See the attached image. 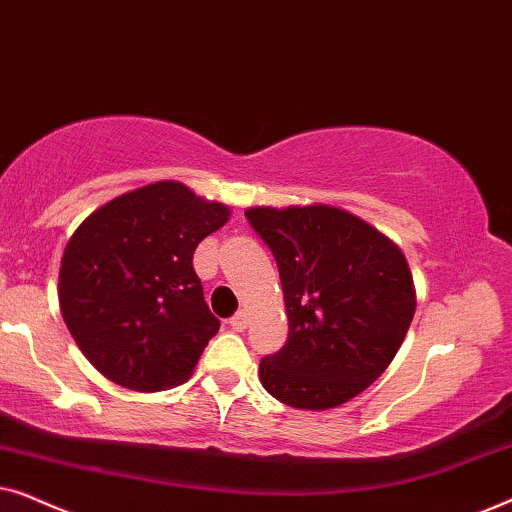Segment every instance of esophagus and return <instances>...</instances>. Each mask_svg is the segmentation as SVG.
<instances>
[{"label": "esophagus", "instance_id": "esophagus-1", "mask_svg": "<svg viewBox=\"0 0 512 512\" xmlns=\"http://www.w3.org/2000/svg\"><path fill=\"white\" fill-rule=\"evenodd\" d=\"M247 324H249V317H247V312H244V310H240L233 319H230V326H233L235 331H244Z\"/></svg>", "mask_w": 512, "mask_h": 512}]
</instances>
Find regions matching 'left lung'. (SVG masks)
I'll use <instances>...</instances> for the list:
<instances>
[{
  "label": "left lung",
  "mask_w": 512,
  "mask_h": 512,
  "mask_svg": "<svg viewBox=\"0 0 512 512\" xmlns=\"http://www.w3.org/2000/svg\"><path fill=\"white\" fill-rule=\"evenodd\" d=\"M275 256L289 340L258 368L270 396L298 410L352 401L401 349L417 293L398 244L331 205L249 207Z\"/></svg>",
  "instance_id": "8db88e82"
}]
</instances>
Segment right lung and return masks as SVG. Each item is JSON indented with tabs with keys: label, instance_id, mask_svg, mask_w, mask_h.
<instances>
[{
	"label": "right lung",
	"instance_id": "right-lung-1",
	"mask_svg": "<svg viewBox=\"0 0 512 512\" xmlns=\"http://www.w3.org/2000/svg\"><path fill=\"white\" fill-rule=\"evenodd\" d=\"M230 219L223 202L156 181L97 207L60 263L62 319L83 356L132 391L184 384L219 331L193 251Z\"/></svg>",
	"mask_w": 512,
	"mask_h": 512
}]
</instances>
